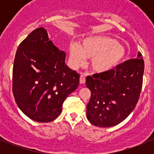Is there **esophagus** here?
<instances>
[{
	"label": "esophagus",
	"instance_id": "1",
	"mask_svg": "<svg viewBox=\"0 0 154 154\" xmlns=\"http://www.w3.org/2000/svg\"><path fill=\"white\" fill-rule=\"evenodd\" d=\"M85 82V76L84 75H80V83L84 84Z\"/></svg>",
	"mask_w": 154,
	"mask_h": 154
}]
</instances>
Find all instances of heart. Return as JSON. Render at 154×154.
<instances>
[{
  "label": "heart",
  "mask_w": 154,
  "mask_h": 154,
  "mask_svg": "<svg viewBox=\"0 0 154 154\" xmlns=\"http://www.w3.org/2000/svg\"><path fill=\"white\" fill-rule=\"evenodd\" d=\"M70 59L75 65H83L85 58L91 59V68L99 73L115 69L125 58L126 50L116 39L97 36L85 39L82 45L72 42L69 46Z\"/></svg>",
  "instance_id": "heart-1"
}]
</instances>
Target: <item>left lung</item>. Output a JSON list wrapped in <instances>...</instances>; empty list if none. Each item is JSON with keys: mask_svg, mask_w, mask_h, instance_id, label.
Masks as SVG:
<instances>
[{"mask_svg": "<svg viewBox=\"0 0 154 154\" xmlns=\"http://www.w3.org/2000/svg\"><path fill=\"white\" fill-rule=\"evenodd\" d=\"M144 61L138 52L132 58L107 72L87 76L85 85L91 91L87 118L99 127L119 124L137 104L143 86Z\"/></svg>", "mask_w": 154, "mask_h": 154, "instance_id": "1", "label": "left lung"}]
</instances>
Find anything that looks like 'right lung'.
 <instances>
[{
  "label": "right lung",
  "instance_id": "1",
  "mask_svg": "<svg viewBox=\"0 0 154 154\" xmlns=\"http://www.w3.org/2000/svg\"><path fill=\"white\" fill-rule=\"evenodd\" d=\"M65 52L49 40L44 28L34 30L19 45L13 65L12 91L30 119L48 123L62 112L65 99L79 84V74L65 63Z\"/></svg>",
  "mask_w": 154,
  "mask_h": 154
}]
</instances>
